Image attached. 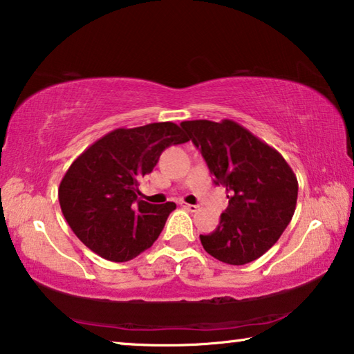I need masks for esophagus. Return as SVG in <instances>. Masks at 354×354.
Returning a JSON list of instances; mask_svg holds the SVG:
<instances>
[{"instance_id": "1", "label": "esophagus", "mask_w": 354, "mask_h": 354, "mask_svg": "<svg viewBox=\"0 0 354 354\" xmlns=\"http://www.w3.org/2000/svg\"><path fill=\"white\" fill-rule=\"evenodd\" d=\"M179 205H181L184 209H187L189 212H196V211H198V206H195V205H187V203H184V201L179 203Z\"/></svg>"}]
</instances>
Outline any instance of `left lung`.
<instances>
[{
	"label": "left lung",
	"instance_id": "8db88e82",
	"mask_svg": "<svg viewBox=\"0 0 354 354\" xmlns=\"http://www.w3.org/2000/svg\"><path fill=\"white\" fill-rule=\"evenodd\" d=\"M183 129L226 187L230 205L203 248L225 263L243 266L270 250L295 212L298 181L277 149L232 120H192Z\"/></svg>",
	"mask_w": 354,
	"mask_h": 354
}]
</instances>
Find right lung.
Listing matches in <instances>:
<instances>
[{
  "instance_id": "right-lung-1",
  "label": "right lung",
  "mask_w": 354,
  "mask_h": 354,
  "mask_svg": "<svg viewBox=\"0 0 354 354\" xmlns=\"http://www.w3.org/2000/svg\"><path fill=\"white\" fill-rule=\"evenodd\" d=\"M184 142L189 137L178 124L149 123L113 129L77 156L59 185L62 214L76 237L112 262L151 247L176 205L139 200V183L167 147Z\"/></svg>"
}]
</instances>
